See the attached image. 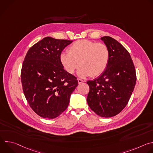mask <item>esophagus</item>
<instances>
[{
    "mask_svg": "<svg viewBox=\"0 0 153 153\" xmlns=\"http://www.w3.org/2000/svg\"><path fill=\"white\" fill-rule=\"evenodd\" d=\"M77 80H78V83H82V82H84L83 80H82V79H77Z\"/></svg>",
    "mask_w": 153,
    "mask_h": 153,
    "instance_id": "obj_1",
    "label": "esophagus"
}]
</instances>
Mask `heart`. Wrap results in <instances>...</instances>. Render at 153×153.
I'll return each mask as SVG.
<instances>
[{"instance_id":"heart-1","label":"heart","mask_w":153,"mask_h":153,"mask_svg":"<svg viewBox=\"0 0 153 153\" xmlns=\"http://www.w3.org/2000/svg\"><path fill=\"white\" fill-rule=\"evenodd\" d=\"M68 53H62L60 59L63 66L70 74H73L80 65L78 75L85 77H96L106 69L109 52L105 45L88 40L75 42L68 48ZM80 64H79V63Z\"/></svg>"}]
</instances>
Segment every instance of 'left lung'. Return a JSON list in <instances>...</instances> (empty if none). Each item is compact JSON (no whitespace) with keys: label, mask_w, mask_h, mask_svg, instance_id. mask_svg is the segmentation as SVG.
I'll list each match as a JSON object with an SVG mask.
<instances>
[{"label":"left lung","mask_w":153,"mask_h":153,"mask_svg":"<svg viewBox=\"0 0 153 153\" xmlns=\"http://www.w3.org/2000/svg\"><path fill=\"white\" fill-rule=\"evenodd\" d=\"M101 40L108 50V63L100 76L87 82L90 91L86 100L96 114L111 117L127 105L136 85V74L131 57L122 44L110 36Z\"/></svg>","instance_id":"1"}]
</instances>
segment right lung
<instances>
[{"instance_id": "obj_1", "label": "right lung", "mask_w": 153, "mask_h": 153, "mask_svg": "<svg viewBox=\"0 0 153 153\" xmlns=\"http://www.w3.org/2000/svg\"><path fill=\"white\" fill-rule=\"evenodd\" d=\"M72 40L46 37L28 51L21 70L24 95L39 116L54 119L67 108L77 78L63 69L60 56Z\"/></svg>"}]
</instances>
